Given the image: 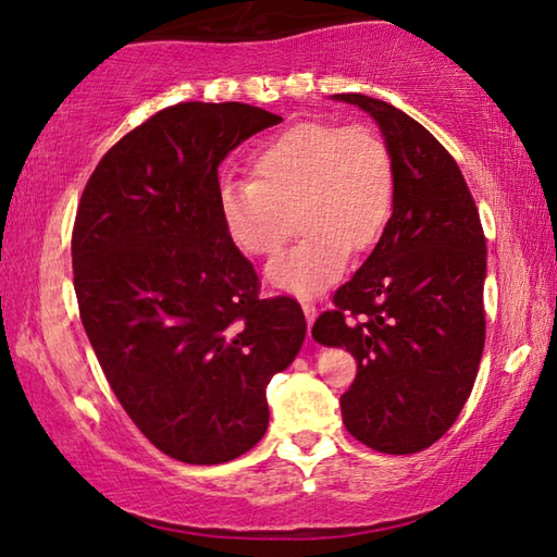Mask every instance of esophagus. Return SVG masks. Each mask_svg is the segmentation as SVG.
Listing matches in <instances>:
<instances>
[{
  "label": "esophagus",
  "instance_id": "obj_1",
  "mask_svg": "<svg viewBox=\"0 0 557 557\" xmlns=\"http://www.w3.org/2000/svg\"><path fill=\"white\" fill-rule=\"evenodd\" d=\"M301 312H305V317H307V324H314V319H317L314 301H309V299L301 301Z\"/></svg>",
  "mask_w": 557,
  "mask_h": 557
}]
</instances>
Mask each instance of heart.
<instances>
[{
	"mask_svg": "<svg viewBox=\"0 0 557 557\" xmlns=\"http://www.w3.org/2000/svg\"><path fill=\"white\" fill-rule=\"evenodd\" d=\"M395 166L371 127L299 122L260 149L250 182L219 191L225 233L243 252L272 256L287 238V215L301 238L268 265V282L292 295H319L342 277L348 250H371L388 228Z\"/></svg>",
	"mask_w": 557,
	"mask_h": 557,
	"instance_id": "1",
	"label": "heart"
}]
</instances>
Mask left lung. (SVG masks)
Wrapping results in <instances>:
<instances>
[{"instance_id": "obj_1", "label": "left lung", "mask_w": 557, "mask_h": 557, "mask_svg": "<svg viewBox=\"0 0 557 557\" xmlns=\"http://www.w3.org/2000/svg\"><path fill=\"white\" fill-rule=\"evenodd\" d=\"M334 100L375 120L395 166L388 228L312 336L346 348L358 371L342 395L346 430L385 455H412L455 425L484 351L486 240L451 154L391 102Z\"/></svg>"}]
</instances>
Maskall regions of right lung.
<instances>
[{
	"label": "right lung",
	"instance_id": "right-lung-1",
	"mask_svg": "<svg viewBox=\"0 0 557 557\" xmlns=\"http://www.w3.org/2000/svg\"><path fill=\"white\" fill-rule=\"evenodd\" d=\"M280 115L178 102L100 159L73 225V285L92 351L139 432L186 465L265 435L270 379L307 334L289 297L260 299L219 213V166Z\"/></svg>",
	"mask_w": 557,
	"mask_h": 557
}]
</instances>
